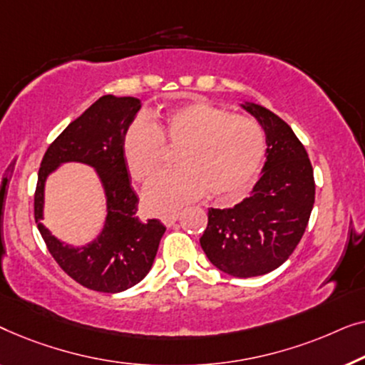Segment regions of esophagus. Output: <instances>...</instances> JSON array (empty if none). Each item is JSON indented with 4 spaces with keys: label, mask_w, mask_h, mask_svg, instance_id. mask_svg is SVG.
Returning <instances> with one entry per match:
<instances>
[{
    "label": "esophagus",
    "mask_w": 365,
    "mask_h": 365,
    "mask_svg": "<svg viewBox=\"0 0 365 365\" xmlns=\"http://www.w3.org/2000/svg\"><path fill=\"white\" fill-rule=\"evenodd\" d=\"M178 220V213H173V215H165V217H162V223L165 225V227H172L173 223H175Z\"/></svg>",
    "instance_id": "34e87169"
}]
</instances>
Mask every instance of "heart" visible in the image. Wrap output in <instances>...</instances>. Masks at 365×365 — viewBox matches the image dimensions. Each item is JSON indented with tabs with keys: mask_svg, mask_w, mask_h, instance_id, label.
<instances>
[{
	"mask_svg": "<svg viewBox=\"0 0 365 365\" xmlns=\"http://www.w3.org/2000/svg\"><path fill=\"white\" fill-rule=\"evenodd\" d=\"M163 145L180 148V168L143 188V205L152 213L175 212L207 192L215 200L240 197L255 183L266 150L253 119L193 102L127 129L122 152L133 180L143 183L160 170Z\"/></svg>",
	"mask_w": 365,
	"mask_h": 365,
	"instance_id": "b5f03b06",
	"label": "heart"
}]
</instances>
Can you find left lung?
Here are the masks:
<instances>
[{
  "label": "left lung",
  "instance_id": "1",
  "mask_svg": "<svg viewBox=\"0 0 365 365\" xmlns=\"http://www.w3.org/2000/svg\"><path fill=\"white\" fill-rule=\"evenodd\" d=\"M266 137V160L250 197L232 208H208L200 238L215 268L253 278L279 268L299 243L314 207V173L307 152L286 122L266 107L243 101Z\"/></svg>",
  "mask_w": 365,
  "mask_h": 365
}]
</instances>
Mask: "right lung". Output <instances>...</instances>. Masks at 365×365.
Segmentation results:
<instances>
[{"mask_svg": "<svg viewBox=\"0 0 365 365\" xmlns=\"http://www.w3.org/2000/svg\"><path fill=\"white\" fill-rule=\"evenodd\" d=\"M140 107L137 97L102 96L51 143L38 173L34 218L49 253L74 281L99 292H122L140 283L167 230L158 220H138V197L122 152L125 132ZM73 161L95 168L106 197L103 228L84 245L66 244L42 223L45 182Z\"/></svg>", "mask_w": 365, "mask_h": 365, "instance_id": "right-lung-1", "label": "right lung"}]
</instances>
